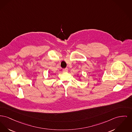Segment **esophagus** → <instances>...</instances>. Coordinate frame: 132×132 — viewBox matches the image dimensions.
<instances>
[{
    "label": "esophagus",
    "instance_id": "esophagus-1",
    "mask_svg": "<svg viewBox=\"0 0 132 132\" xmlns=\"http://www.w3.org/2000/svg\"><path fill=\"white\" fill-rule=\"evenodd\" d=\"M62 71H63V72H68V68H65V69H63V70H62Z\"/></svg>",
    "mask_w": 132,
    "mask_h": 132
}]
</instances>
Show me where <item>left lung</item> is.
I'll list each match as a JSON object with an SVG mask.
<instances>
[{
	"label": "left lung",
	"mask_w": 132,
	"mask_h": 132,
	"mask_svg": "<svg viewBox=\"0 0 132 132\" xmlns=\"http://www.w3.org/2000/svg\"><path fill=\"white\" fill-rule=\"evenodd\" d=\"M77 76L78 77H79V76H78V75Z\"/></svg>",
	"instance_id": "obj_1"
}]
</instances>
